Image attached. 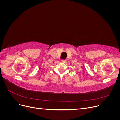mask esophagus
<instances>
[{
	"label": "esophagus",
	"instance_id": "34e87169",
	"mask_svg": "<svg viewBox=\"0 0 120 120\" xmlns=\"http://www.w3.org/2000/svg\"><path fill=\"white\" fill-rule=\"evenodd\" d=\"M66 61H67V60H61V62H63L64 63H66Z\"/></svg>",
	"mask_w": 120,
	"mask_h": 120
}]
</instances>
